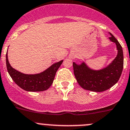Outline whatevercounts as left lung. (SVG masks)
<instances>
[{
	"label": "left lung",
	"mask_w": 130,
	"mask_h": 130,
	"mask_svg": "<svg viewBox=\"0 0 130 130\" xmlns=\"http://www.w3.org/2000/svg\"><path fill=\"white\" fill-rule=\"evenodd\" d=\"M111 41L115 42L118 50L117 56L106 68L95 71L88 68L85 62L78 65L73 62L74 74L80 86L86 90L102 92L111 88L118 81L123 69V53L122 47L112 35Z\"/></svg>",
	"instance_id": "8db88e82"
}]
</instances>
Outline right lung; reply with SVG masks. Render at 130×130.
I'll list each match as a JSON object with an SVG mask.
<instances>
[{"label":"right lung","mask_w":130,"mask_h":130,"mask_svg":"<svg viewBox=\"0 0 130 130\" xmlns=\"http://www.w3.org/2000/svg\"><path fill=\"white\" fill-rule=\"evenodd\" d=\"M63 60L53 64L42 73L36 74H25L15 70L10 66L6 54L7 71L13 81L20 88L27 91H43L47 90L53 84L57 69Z\"/></svg>","instance_id":"obj_1"}]
</instances>
